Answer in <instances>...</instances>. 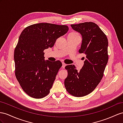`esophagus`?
Instances as JSON below:
<instances>
[{
	"label": "esophagus",
	"mask_w": 123,
	"mask_h": 123,
	"mask_svg": "<svg viewBox=\"0 0 123 123\" xmlns=\"http://www.w3.org/2000/svg\"><path fill=\"white\" fill-rule=\"evenodd\" d=\"M65 66H66V64L65 63H62V68H64Z\"/></svg>",
	"instance_id": "obj_1"
}]
</instances>
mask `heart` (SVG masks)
Here are the masks:
<instances>
[{"label":"heart","instance_id":"b5f03b06","mask_svg":"<svg viewBox=\"0 0 123 123\" xmlns=\"http://www.w3.org/2000/svg\"><path fill=\"white\" fill-rule=\"evenodd\" d=\"M70 34H73V35H77V34L76 33H74V32H73V33H71Z\"/></svg>","mask_w":123,"mask_h":123}]
</instances>
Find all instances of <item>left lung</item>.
Segmentation results:
<instances>
[{"label": "left lung", "instance_id": "1", "mask_svg": "<svg viewBox=\"0 0 123 123\" xmlns=\"http://www.w3.org/2000/svg\"><path fill=\"white\" fill-rule=\"evenodd\" d=\"M71 26L81 34L82 42L79 52L86 56L79 71L74 65L65 67L68 75L64 85L69 93L80 97L93 92L102 78L109 58L108 40L105 34L94 23L89 22Z\"/></svg>", "mask_w": 123, "mask_h": 123}]
</instances>
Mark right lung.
<instances>
[{
	"label": "right lung",
	"mask_w": 123,
	"mask_h": 123,
	"mask_svg": "<svg viewBox=\"0 0 123 123\" xmlns=\"http://www.w3.org/2000/svg\"><path fill=\"white\" fill-rule=\"evenodd\" d=\"M68 30L67 25L40 23L22 31L14 50L15 74L22 88L30 97L40 99L50 92L62 64L59 60L45 61L43 50L52 47Z\"/></svg>",
	"instance_id": "add662e5"
}]
</instances>
